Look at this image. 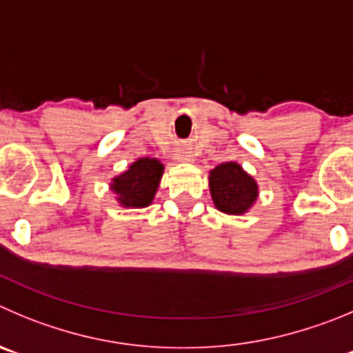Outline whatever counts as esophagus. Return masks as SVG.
<instances>
[{
	"instance_id": "obj_1",
	"label": "esophagus",
	"mask_w": 353,
	"mask_h": 353,
	"mask_svg": "<svg viewBox=\"0 0 353 353\" xmlns=\"http://www.w3.org/2000/svg\"><path fill=\"white\" fill-rule=\"evenodd\" d=\"M176 158H177V161H193V157L190 153H186V151L179 153Z\"/></svg>"
}]
</instances>
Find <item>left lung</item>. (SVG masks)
<instances>
[{
  "label": "left lung",
  "instance_id": "8db88e82",
  "mask_svg": "<svg viewBox=\"0 0 353 353\" xmlns=\"http://www.w3.org/2000/svg\"><path fill=\"white\" fill-rule=\"evenodd\" d=\"M209 192L214 207L228 216H243L254 207L259 186L236 161H225L209 172Z\"/></svg>",
  "mask_w": 353,
  "mask_h": 353
}]
</instances>
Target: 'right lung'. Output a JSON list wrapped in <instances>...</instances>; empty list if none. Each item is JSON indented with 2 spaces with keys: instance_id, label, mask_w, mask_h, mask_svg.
<instances>
[{
  "instance_id": "right-lung-1",
  "label": "right lung",
  "mask_w": 353,
  "mask_h": 353,
  "mask_svg": "<svg viewBox=\"0 0 353 353\" xmlns=\"http://www.w3.org/2000/svg\"><path fill=\"white\" fill-rule=\"evenodd\" d=\"M163 170L165 167L158 158L141 157L132 161L123 172L111 177L110 192L123 209L150 207L160 188Z\"/></svg>"
}]
</instances>
